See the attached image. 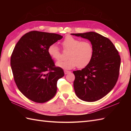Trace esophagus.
Here are the masks:
<instances>
[{
  "instance_id": "1",
  "label": "esophagus",
  "mask_w": 131,
  "mask_h": 131,
  "mask_svg": "<svg viewBox=\"0 0 131 131\" xmlns=\"http://www.w3.org/2000/svg\"><path fill=\"white\" fill-rule=\"evenodd\" d=\"M70 71H68V70H64V73H65V74H68L69 73H70Z\"/></svg>"
}]
</instances>
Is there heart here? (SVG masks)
Here are the masks:
<instances>
[{
    "instance_id": "obj_1",
    "label": "heart",
    "mask_w": 131,
    "mask_h": 131,
    "mask_svg": "<svg viewBox=\"0 0 131 131\" xmlns=\"http://www.w3.org/2000/svg\"><path fill=\"white\" fill-rule=\"evenodd\" d=\"M64 49L69 50L67 60L58 61L56 66L63 69H71L76 66L83 68L87 66L92 59L93 47L89 41H81L71 36L66 37L62 42ZM48 53L51 58L58 61L61 54L57 44H52L48 48Z\"/></svg>"
}]
</instances>
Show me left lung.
I'll return each instance as SVG.
<instances>
[{
  "label": "left lung",
  "mask_w": 131,
  "mask_h": 131,
  "mask_svg": "<svg viewBox=\"0 0 131 131\" xmlns=\"http://www.w3.org/2000/svg\"><path fill=\"white\" fill-rule=\"evenodd\" d=\"M71 34L87 39L93 47L91 62L82 70L73 71L75 92L83 101H97L109 93L116 84L121 57L110 40L99 33L90 31Z\"/></svg>",
  "instance_id": "8db88e82"
}]
</instances>
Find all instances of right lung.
I'll return each mask as SVG.
<instances>
[{
  "instance_id": "obj_1",
  "label": "right lung",
  "mask_w": 131,
  "mask_h": 131,
  "mask_svg": "<svg viewBox=\"0 0 131 131\" xmlns=\"http://www.w3.org/2000/svg\"><path fill=\"white\" fill-rule=\"evenodd\" d=\"M62 38L54 33L32 31L15 47L10 58L14 80L19 91L32 101L46 102L56 93L57 81L64 72L56 67L47 51Z\"/></svg>"
}]
</instances>
